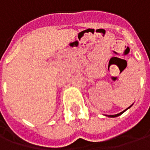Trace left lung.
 Segmentation results:
<instances>
[{"instance_id": "1", "label": "left lung", "mask_w": 150, "mask_h": 150, "mask_svg": "<svg viewBox=\"0 0 150 150\" xmlns=\"http://www.w3.org/2000/svg\"><path fill=\"white\" fill-rule=\"evenodd\" d=\"M132 105H131V106H132ZM131 106H130V107H131ZM130 107L128 108L127 109H129V108H130ZM127 109H125V111H123V112H121L118 113V114H116V115H108V117H116V116H119L120 115H121L122 113L125 112V111L127 110Z\"/></svg>"}]
</instances>
